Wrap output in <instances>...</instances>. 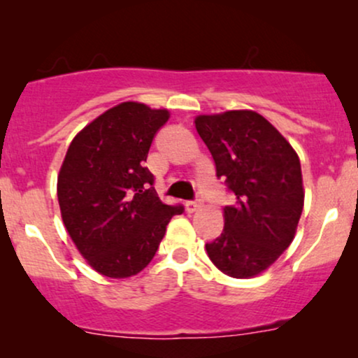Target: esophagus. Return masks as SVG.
Wrapping results in <instances>:
<instances>
[{
	"label": "esophagus",
	"mask_w": 358,
	"mask_h": 358,
	"mask_svg": "<svg viewBox=\"0 0 358 358\" xmlns=\"http://www.w3.org/2000/svg\"><path fill=\"white\" fill-rule=\"evenodd\" d=\"M185 208H187V212L193 213V212H196V210H200V208H202V203H200V202H187V203H185Z\"/></svg>",
	"instance_id": "1"
}]
</instances>
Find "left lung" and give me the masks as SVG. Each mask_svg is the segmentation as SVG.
I'll return each instance as SVG.
<instances>
[{
  "mask_svg": "<svg viewBox=\"0 0 358 358\" xmlns=\"http://www.w3.org/2000/svg\"><path fill=\"white\" fill-rule=\"evenodd\" d=\"M196 133L215 162L217 176L236 195L224 208V231L205 245L222 273L248 279L264 273L294 239L305 188L289 141L256 110L195 117Z\"/></svg>",
  "mask_w": 358,
  "mask_h": 358,
  "instance_id": "1",
  "label": "left lung"
}]
</instances>
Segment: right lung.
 <instances>
[{"instance_id":"add662e5","label":"right lung","mask_w":358,"mask_h":358,"mask_svg":"<svg viewBox=\"0 0 358 358\" xmlns=\"http://www.w3.org/2000/svg\"><path fill=\"white\" fill-rule=\"evenodd\" d=\"M166 109L127 101L76 134L57 178L62 220L82 257L102 276L122 279L151 262L168 222L183 207L163 203L145 166Z\"/></svg>"}]
</instances>
